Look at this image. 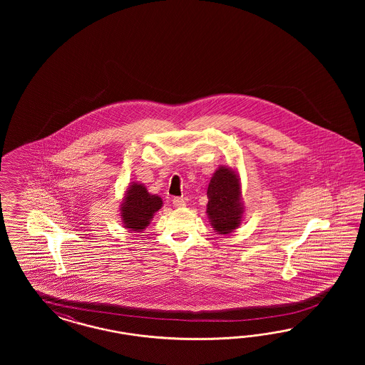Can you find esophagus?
<instances>
[{
    "label": "esophagus",
    "instance_id": "34e87169",
    "mask_svg": "<svg viewBox=\"0 0 365 365\" xmlns=\"http://www.w3.org/2000/svg\"><path fill=\"white\" fill-rule=\"evenodd\" d=\"M173 205H174L175 207H178V209H182V207L186 206V200L183 198L175 197V198L173 199Z\"/></svg>",
    "mask_w": 365,
    "mask_h": 365
}]
</instances>
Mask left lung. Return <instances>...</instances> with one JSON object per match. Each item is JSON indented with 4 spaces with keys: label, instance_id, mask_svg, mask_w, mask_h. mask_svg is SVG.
<instances>
[{
    "label": "left lung",
    "instance_id": "left-lung-1",
    "mask_svg": "<svg viewBox=\"0 0 365 365\" xmlns=\"http://www.w3.org/2000/svg\"><path fill=\"white\" fill-rule=\"evenodd\" d=\"M207 218L218 234H230L240 227L245 206L241 180L232 167L220 166L207 187Z\"/></svg>",
    "mask_w": 365,
    "mask_h": 365
}]
</instances>
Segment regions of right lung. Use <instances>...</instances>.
Returning a JSON list of instances; mask_svg holds the SVG:
<instances>
[{"label":"right lung","mask_w":365,"mask_h":365,"mask_svg":"<svg viewBox=\"0 0 365 365\" xmlns=\"http://www.w3.org/2000/svg\"><path fill=\"white\" fill-rule=\"evenodd\" d=\"M162 205L163 200L160 197L150 194L142 183L133 182L127 188L120 205L123 226L130 232H142L150 225L155 212Z\"/></svg>","instance_id":"right-lung-1"}]
</instances>
